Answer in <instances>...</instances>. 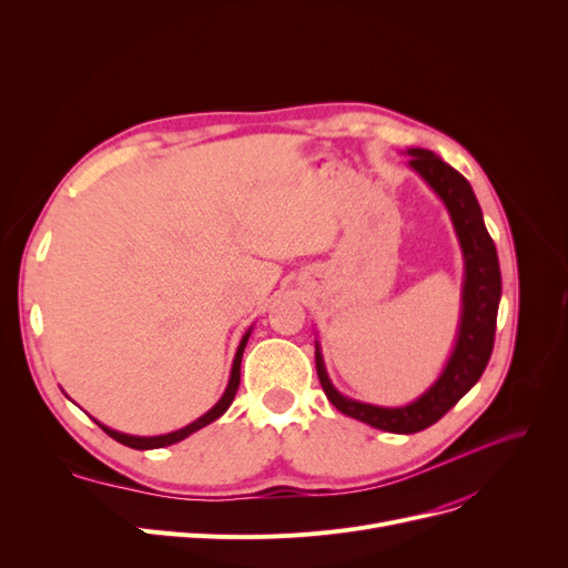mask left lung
I'll use <instances>...</instances> for the list:
<instances>
[{"label":"left lung","mask_w":568,"mask_h":568,"mask_svg":"<svg viewBox=\"0 0 568 568\" xmlns=\"http://www.w3.org/2000/svg\"><path fill=\"white\" fill-rule=\"evenodd\" d=\"M409 165L419 172L430 189L444 200L454 219L460 246L465 253V290L463 320L456 349L442 377L412 405L375 407L341 396L326 377L322 356L315 349V366L322 389L336 409L386 433H419L437 424L484 375L495 345L497 308L501 296V276L495 242L490 239L481 206L474 197L467 179L449 163L437 159L428 149H409Z\"/></svg>","instance_id":"8db88e82"}]
</instances>
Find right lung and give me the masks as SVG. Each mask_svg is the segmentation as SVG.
<instances>
[{
    "label": "right lung",
    "instance_id": "obj_1",
    "mask_svg": "<svg viewBox=\"0 0 568 568\" xmlns=\"http://www.w3.org/2000/svg\"><path fill=\"white\" fill-rule=\"evenodd\" d=\"M248 336H251V332L244 336V341H242V345H239V349H236V356H234V364H232V375H230V384H227V389H225V394H223V398L209 409L204 416H200L197 422H193L191 426H186V428H182V430H174V433H168V435H159V437H133V435H124V433H116V430H110V428H105V426H101L112 439H116V442H122L124 446H131V449H161V446H168V444H174V442H179V439H184V437H189L191 433H195V430H200V428H204L206 424H212V422H216L219 416L230 407V403L234 400V394H236V389H239V377H242V373H239V368H242V354H244V347H246V341H248Z\"/></svg>",
    "mask_w": 568,
    "mask_h": 568
}]
</instances>
